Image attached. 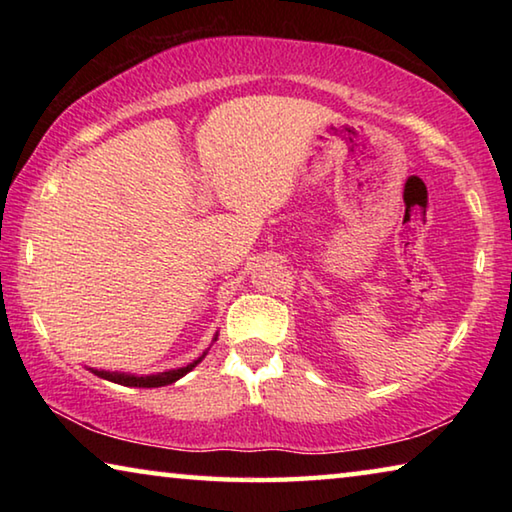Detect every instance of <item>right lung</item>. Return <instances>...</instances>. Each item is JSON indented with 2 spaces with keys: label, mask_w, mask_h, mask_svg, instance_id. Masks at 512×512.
<instances>
[{
  "label": "right lung",
  "mask_w": 512,
  "mask_h": 512,
  "mask_svg": "<svg viewBox=\"0 0 512 512\" xmlns=\"http://www.w3.org/2000/svg\"><path fill=\"white\" fill-rule=\"evenodd\" d=\"M214 334V341H216ZM207 350L198 357L196 361L187 363V366L183 368H173V370H164V372H155V375H131V372H112V370H97V368H90L94 375L101 377V379H108L112 381V384H121V386H133V388H158V386H169L173 384V381H178L180 377H185L189 370H194L198 363H201L205 359Z\"/></svg>",
  "instance_id": "right-lung-1"
}]
</instances>
